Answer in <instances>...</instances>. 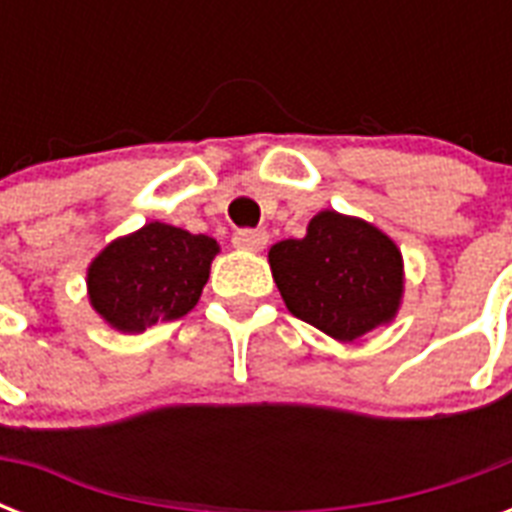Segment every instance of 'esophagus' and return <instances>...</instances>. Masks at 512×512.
<instances>
[{
    "label": "esophagus",
    "instance_id": "1",
    "mask_svg": "<svg viewBox=\"0 0 512 512\" xmlns=\"http://www.w3.org/2000/svg\"><path fill=\"white\" fill-rule=\"evenodd\" d=\"M268 244V233L263 228H244L233 233V247L247 249V252H260Z\"/></svg>",
    "mask_w": 512,
    "mask_h": 512
}]
</instances>
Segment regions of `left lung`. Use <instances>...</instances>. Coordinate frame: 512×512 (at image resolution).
<instances>
[{"label":"left lung","mask_w":512,"mask_h":512,"mask_svg":"<svg viewBox=\"0 0 512 512\" xmlns=\"http://www.w3.org/2000/svg\"><path fill=\"white\" fill-rule=\"evenodd\" d=\"M273 281L289 313L340 342L396 319L404 260L380 228L324 209L303 239L273 244Z\"/></svg>","instance_id":"obj_1"}]
</instances>
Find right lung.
Listing matches in <instances>:
<instances>
[{"label": "right lung", "mask_w": 512, "mask_h": 512, "mask_svg": "<svg viewBox=\"0 0 512 512\" xmlns=\"http://www.w3.org/2000/svg\"><path fill=\"white\" fill-rule=\"evenodd\" d=\"M220 252L215 239L167 223L111 241L87 268V295L100 319L138 335L156 321H175L199 303L209 265Z\"/></svg>", "instance_id": "obj_1"}]
</instances>
